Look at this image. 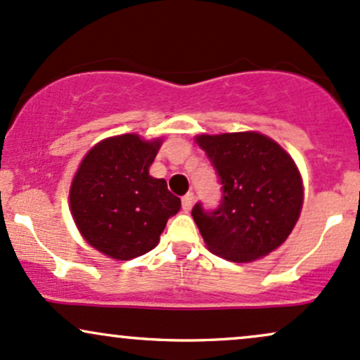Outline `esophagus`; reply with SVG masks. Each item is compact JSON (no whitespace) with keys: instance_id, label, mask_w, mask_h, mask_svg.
I'll list each match as a JSON object with an SVG mask.
<instances>
[{"instance_id":"obj_1","label":"esophagus","mask_w":360,"mask_h":360,"mask_svg":"<svg viewBox=\"0 0 360 360\" xmlns=\"http://www.w3.org/2000/svg\"><path fill=\"white\" fill-rule=\"evenodd\" d=\"M193 203H194V194L191 191L186 193L183 196V210H184V212H189V210L193 208Z\"/></svg>"}]
</instances>
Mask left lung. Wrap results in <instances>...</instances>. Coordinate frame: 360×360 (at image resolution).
Instances as JSON below:
<instances>
[{
    "mask_svg": "<svg viewBox=\"0 0 360 360\" xmlns=\"http://www.w3.org/2000/svg\"><path fill=\"white\" fill-rule=\"evenodd\" d=\"M221 184V203L193 218L214 255L252 262L271 254L289 237L303 206V181L291 155L257 131L198 135Z\"/></svg>",
    "mask_w": 360,
    "mask_h": 360,
    "instance_id": "left-lung-1",
    "label": "left lung"
}]
</instances>
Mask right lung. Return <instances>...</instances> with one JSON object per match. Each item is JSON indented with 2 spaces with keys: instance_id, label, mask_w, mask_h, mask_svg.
Segmentation results:
<instances>
[{
  "instance_id": "obj_1",
  "label": "right lung",
  "mask_w": 360,
  "mask_h": 360,
  "mask_svg": "<svg viewBox=\"0 0 360 360\" xmlns=\"http://www.w3.org/2000/svg\"><path fill=\"white\" fill-rule=\"evenodd\" d=\"M162 140L135 134L101 140L74 176L69 205L84 240L111 259L130 260L159 243L181 200L148 174Z\"/></svg>"
}]
</instances>
